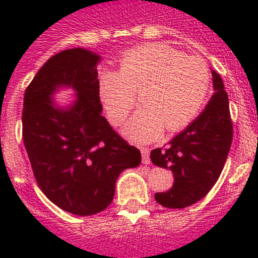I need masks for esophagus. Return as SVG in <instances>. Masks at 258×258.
I'll return each mask as SVG.
<instances>
[{"label": "esophagus", "mask_w": 258, "mask_h": 258, "mask_svg": "<svg viewBox=\"0 0 258 258\" xmlns=\"http://www.w3.org/2000/svg\"><path fill=\"white\" fill-rule=\"evenodd\" d=\"M141 153H142V162L145 163V165H150V150L149 149H141Z\"/></svg>", "instance_id": "1"}]
</instances>
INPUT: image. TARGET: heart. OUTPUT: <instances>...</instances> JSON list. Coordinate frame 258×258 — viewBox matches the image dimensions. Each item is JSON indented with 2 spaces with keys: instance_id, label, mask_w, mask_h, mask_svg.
Here are the masks:
<instances>
[{
  "instance_id": "1",
  "label": "heart",
  "mask_w": 258,
  "mask_h": 258,
  "mask_svg": "<svg viewBox=\"0 0 258 258\" xmlns=\"http://www.w3.org/2000/svg\"><path fill=\"white\" fill-rule=\"evenodd\" d=\"M210 70L204 58L183 56L163 44L125 52L117 71H101L97 93L107 119L119 125L128 116L141 91L142 107L121 130L134 143H149L167 131H178L196 119L208 99Z\"/></svg>"
}]
</instances>
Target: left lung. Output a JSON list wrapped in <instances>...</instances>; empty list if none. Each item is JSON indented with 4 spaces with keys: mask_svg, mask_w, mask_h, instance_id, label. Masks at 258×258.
I'll use <instances>...</instances> for the list:
<instances>
[{
    "mask_svg": "<svg viewBox=\"0 0 258 258\" xmlns=\"http://www.w3.org/2000/svg\"><path fill=\"white\" fill-rule=\"evenodd\" d=\"M212 76L214 93L200 116L166 149L150 154L154 165L174 174L172 187L155 194V201L165 208L183 209L202 200L220 178L228 158L233 139L228 93L220 75L212 71Z\"/></svg>",
    "mask_w": 258,
    "mask_h": 258,
    "instance_id": "left-lung-1",
    "label": "left lung"
}]
</instances>
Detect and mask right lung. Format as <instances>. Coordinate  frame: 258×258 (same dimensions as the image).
I'll list each match as a JSON object with an SVG mask.
<instances>
[{"mask_svg":"<svg viewBox=\"0 0 258 258\" xmlns=\"http://www.w3.org/2000/svg\"><path fill=\"white\" fill-rule=\"evenodd\" d=\"M100 58L84 48L61 50L38 70L24 96L22 138L34 178L50 202L76 216L103 212L119 174L142 159L101 115ZM61 88L75 92L67 107L53 99Z\"/></svg>","mask_w":258,"mask_h":258,"instance_id":"obj_1","label":"right lung"}]
</instances>
